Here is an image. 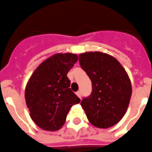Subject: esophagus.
Returning a JSON list of instances; mask_svg holds the SVG:
<instances>
[{
    "label": "esophagus",
    "mask_w": 152,
    "mask_h": 152,
    "mask_svg": "<svg viewBox=\"0 0 152 152\" xmlns=\"http://www.w3.org/2000/svg\"><path fill=\"white\" fill-rule=\"evenodd\" d=\"M76 94H77V97H78L79 98H81V91H77V92H76Z\"/></svg>",
    "instance_id": "esophagus-1"
}]
</instances>
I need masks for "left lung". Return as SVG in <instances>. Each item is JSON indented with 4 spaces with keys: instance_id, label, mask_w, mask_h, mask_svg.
Segmentation results:
<instances>
[{
    "instance_id": "left-lung-1",
    "label": "left lung",
    "mask_w": 152,
    "mask_h": 152,
    "mask_svg": "<svg viewBox=\"0 0 152 152\" xmlns=\"http://www.w3.org/2000/svg\"><path fill=\"white\" fill-rule=\"evenodd\" d=\"M79 63L92 83L91 94L81 102L89 122L99 128L114 126L126 113L132 96L126 71L116 58L100 51L80 54Z\"/></svg>"
}]
</instances>
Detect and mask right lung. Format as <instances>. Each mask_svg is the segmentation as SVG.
I'll use <instances>...</instances> for the list:
<instances>
[{
  "instance_id": "obj_1",
  "label": "right lung",
  "mask_w": 152,
  "mask_h": 152,
  "mask_svg": "<svg viewBox=\"0 0 152 152\" xmlns=\"http://www.w3.org/2000/svg\"><path fill=\"white\" fill-rule=\"evenodd\" d=\"M77 60L75 54H54L36 68L27 83L24 96L30 116L43 130H59L72 105L80 102L67 77Z\"/></svg>"
}]
</instances>
